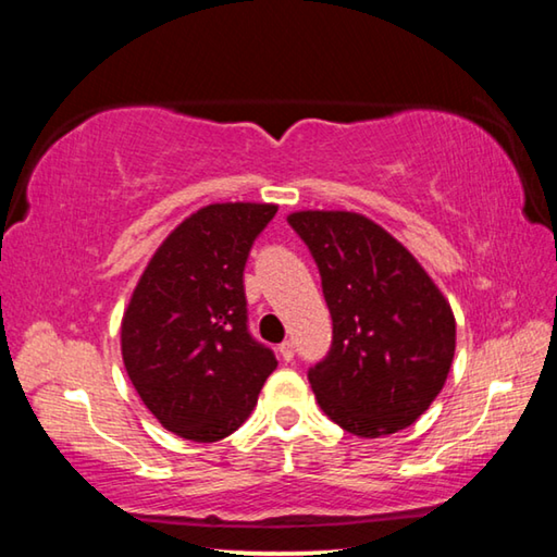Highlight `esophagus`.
<instances>
[{
  "label": "esophagus",
  "mask_w": 557,
  "mask_h": 557,
  "mask_svg": "<svg viewBox=\"0 0 557 557\" xmlns=\"http://www.w3.org/2000/svg\"><path fill=\"white\" fill-rule=\"evenodd\" d=\"M280 356L285 358V361H292V358H295V344H292V342H282V344H280Z\"/></svg>",
  "instance_id": "esophagus-1"
}]
</instances>
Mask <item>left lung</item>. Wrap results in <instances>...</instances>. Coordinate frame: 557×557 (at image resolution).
I'll return each mask as SVG.
<instances>
[{"label":"left lung","mask_w":557,"mask_h":557,"mask_svg":"<svg viewBox=\"0 0 557 557\" xmlns=\"http://www.w3.org/2000/svg\"><path fill=\"white\" fill-rule=\"evenodd\" d=\"M334 322L332 351L309 371L319 408L358 437L400 432L445 385L457 346L451 307L400 240L363 213L295 211Z\"/></svg>","instance_id":"obj_1"}]
</instances>
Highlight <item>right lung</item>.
<instances>
[{
  "label": "right lung",
  "instance_id": "obj_1",
  "mask_svg": "<svg viewBox=\"0 0 557 557\" xmlns=\"http://www.w3.org/2000/svg\"><path fill=\"white\" fill-rule=\"evenodd\" d=\"M275 203H209L149 258L122 314L120 348L132 385L174 435L228 437L250 418L275 354L248 334L243 270Z\"/></svg>",
  "mask_w": 557,
  "mask_h": 557
}]
</instances>
